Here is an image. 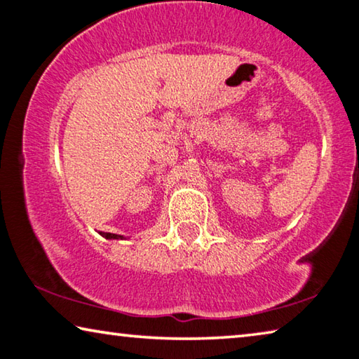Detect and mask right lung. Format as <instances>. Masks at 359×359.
<instances>
[{"label": "right lung", "instance_id": "obj_1", "mask_svg": "<svg viewBox=\"0 0 359 359\" xmlns=\"http://www.w3.org/2000/svg\"><path fill=\"white\" fill-rule=\"evenodd\" d=\"M99 234H101L102 237H106V239H125V237H123V236H120V234H112V233H102V231H101V233H99Z\"/></svg>", "mask_w": 359, "mask_h": 359}]
</instances>
